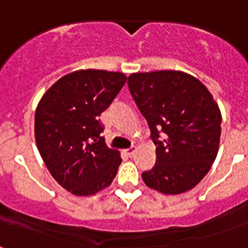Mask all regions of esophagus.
<instances>
[{
	"instance_id": "obj_1",
	"label": "esophagus",
	"mask_w": 248,
	"mask_h": 248,
	"mask_svg": "<svg viewBox=\"0 0 248 248\" xmlns=\"http://www.w3.org/2000/svg\"><path fill=\"white\" fill-rule=\"evenodd\" d=\"M136 151V147H130L127 148V149H124V153L128 155V157H132L134 155V153H135Z\"/></svg>"
}]
</instances>
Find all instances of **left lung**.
I'll use <instances>...</instances> for the list:
<instances>
[{
	"label": "left lung",
	"mask_w": 248,
	"mask_h": 248,
	"mask_svg": "<svg viewBox=\"0 0 248 248\" xmlns=\"http://www.w3.org/2000/svg\"><path fill=\"white\" fill-rule=\"evenodd\" d=\"M127 85L155 145V165L143 172L144 183L163 194L194 188L219 151L221 114L210 91L175 71L134 73Z\"/></svg>",
	"instance_id": "obj_1"
}]
</instances>
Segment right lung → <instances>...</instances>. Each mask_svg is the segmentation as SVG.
Returning a JSON list of instances; mask_svg holds the SVG:
<instances>
[{"label":"right lung","instance_id":"obj_1","mask_svg":"<svg viewBox=\"0 0 248 248\" xmlns=\"http://www.w3.org/2000/svg\"><path fill=\"white\" fill-rule=\"evenodd\" d=\"M127 77L87 69L64 76L46 91L34 117L37 148L52 177L76 196L107 188L120 167V152L107 147L100 114Z\"/></svg>","mask_w":248,"mask_h":248}]
</instances>
